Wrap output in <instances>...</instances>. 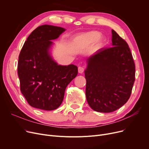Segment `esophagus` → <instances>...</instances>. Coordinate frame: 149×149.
Listing matches in <instances>:
<instances>
[{"mask_svg":"<svg viewBox=\"0 0 149 149\" xmlns=\"http://www.w3.org/2000/svg\"><path fill=\"white\" fill-rule=\"evenodd\" d=\"M84 68L81 67V66L79 67V68H78V71H79V73H80V74H82L84 72Z\"/></svg>","mask_w":149,"mask_h":149,"instance_id":"34e87169","label":"esophagus"}]
</instances>
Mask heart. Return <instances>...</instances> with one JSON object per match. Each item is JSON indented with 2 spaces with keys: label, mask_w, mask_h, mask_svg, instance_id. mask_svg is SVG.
<instances>
[{
  "label": "heart",
  "mask_w": 149,
  "mask_h": 149,
  "mask_svg": "<svg viewBox=\"0 0 149 149\" xmlns=\"http://www.w3.org/2000/svg\"><path fill=\"white\" fill-rule=\"evenodd\" d=\"M94 43L95 44L92 48V50L93 51L99 49L103 44L101 34L96 31H89L78 35L74 38L72 40L74 48L80 50L87 49Z\"/></svg>",
  "instance_id": "b5f03b06"
}]
</instances>
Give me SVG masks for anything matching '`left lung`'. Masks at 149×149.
Instances as JSON below:
<instances>
[{
	"label": "left lung",
	"mask_w": 149,
	"mask_h": 149,
	"mask_svg": "<svg viewBox=\"0 0 149 149\" xmlns=\"http://www.w3.org/2000/svg\"><path fill=\"white\" fill-rule=\"evenodd\" d=\"M112 46L86 60V96L93 111L109 113L126 103L135 81V66L126 41L112 30Z\"/></svg>",
	"instance_id": "left-lung-1"
}]
</instances>
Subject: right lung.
Listing matches in <instances>:
<instances>
[{
    "label": "right lung",
    "instance_id": "add662e5",
    "mask_svg": "<svg viewBox=\"0 0 149 149\" xmlns=\"http://www.w3.org/2000/svg\"><path fill=\"white\" fill-rule=\"evenodd\" d=\"M65 31L49 25L38 26L27 38L20 51L17 67L20 91L34 108L57 109L63 100L67 86L77 75V66L60 65L51 55L54 44L52 40Z\"/></svg>",
    "mask_w": 149,
    "mask_h": 149
}]
</instances>
